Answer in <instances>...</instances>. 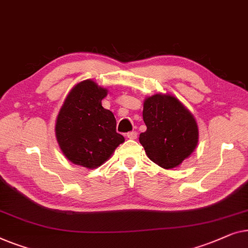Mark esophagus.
<instances>
[{"mask_svg":"<svg viewBox=\"0 0 248 248\" xmlns=\"http://www.w3.org/2000/svg\"><path fill=\"white\" fill-rule=\"evenodd\" d=\"M127 138H129V139H136V138H137V132H136V131L128 132Z\"/></svg>","mask_w":248,"mask_h":248,"instance_id":"34e87169","label":"esophagus"}]
</instances>
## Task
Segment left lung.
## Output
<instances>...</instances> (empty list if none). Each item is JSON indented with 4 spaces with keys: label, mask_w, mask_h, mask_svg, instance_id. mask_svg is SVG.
<instances>
[{
    "label": "left lung",
    "mask_w": 248,
    "mask_h": 248,
    "mask_svg": "<svg viewBox=\"0 0 248 248\" xmlns=\"http://www.w3.org/2000/svg\"><path fill=\"white\" fill-rule=\"evenodd\" d=\"M142 119L147 130L139 135V142L158 166L174 169L194 152L199 141L198 124L190 110L172 94L146 97Z\"/></svg>",
    "instance_id": "left-lung-1"
}]
</instances>
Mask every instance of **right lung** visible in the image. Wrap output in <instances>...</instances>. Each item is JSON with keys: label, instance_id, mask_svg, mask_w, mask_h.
I'll return each mask as SVG.
<instances>
[{"label": "right lung", "instance_id": "add662e5", "mask_svg": "<svg viewBox=\"0 0 248 248\" xmlns=\"http://www.w3.org/2000/svg\"><path fill=\"white\" fill-rule=\"evenodd\" d=\"M107 94V88L85 79L73 86L59 110L56 139L65 157L75 165L97 169L124 141L116 131L113 113L102 107Z\"/></svg>", "mask_w": 248, "mask_h": 248}]
</instances>
